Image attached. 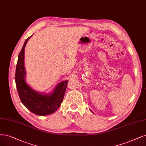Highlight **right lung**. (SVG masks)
Here are the masks:
<instances>
[{
	"mask_svg": "<svg viewBox=\"0 0 146 146\" xmlns=\"http://www.w3.org/2000/svg\"><path fill=\"white\" fill-rule=\"evenodd\" d=\"M28 37L18 56L15 81L20 99L29 110L38 115H47L54 113L60 107L64 96L68 81H64L58 84L50 95H42L34 91L25 82V69L24 67L25 47Z\"/></svg>",
	"mask_w": 146,
	"mask_h": 146,
	"instance_id": "obj_1",
	"label": "right lung"
}]
</instances>
